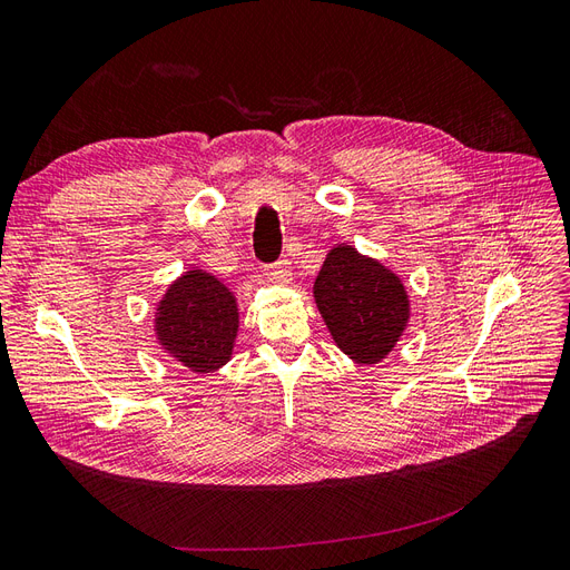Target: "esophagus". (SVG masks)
I'll use <instances>...</instances> for the list:
<instances>
[{
    "mask_svg": "<svg viewBox=\"0 0 570 570\" xmlns=\"http://www.w3.org/2000/svg\"><path fill=\"white\" fill-rule=\"evenodd\" d=\"M267 277L274 279V282H291V263L286 258L272 263L269 269H267Z\"/></svg>",
    "mask_w": 570,
    "mask_h": 570,
    "instance_id": "obj_1",
    "label": "esophagus"
}]
</instances>
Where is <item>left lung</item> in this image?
I'll list each match as a JSON object with an SVG mask.
<instances>
[{"instance_id":"left-lung-1","label":"left lung","mask_w":570,"mask_h":570,"mask_svg":"<svg viewBox=\"0 0 570 570\" xmlns=\"http://www.w3.org/2000/svg\"><path fill=\"white\" fill-rule=\"evenodd\" d=\"M314 301L335 345L360 364L385 360L409 322V298L396 274L350 246L328 253Z\"/></svg>"}]
</instances>
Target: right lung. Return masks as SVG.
Here are the masks:
<instances>
[{"label": "right lung", "mask_w": 570, "mask_h": 570, "mask_svg": "<svg viewBox=\"0 0 570 570\" xmlns=\"http://www.w3.org/2000/svg\"><path fill=\"white\" fill-rule=\"evenodd\" d=\"M157 338L195 373L220 368L237 338L239 312L232 293L210 274L189 269L157 307Z\"/></svg>", "instance_id": "obj_1"}]
</instances>
